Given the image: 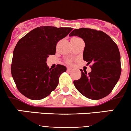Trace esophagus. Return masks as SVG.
Returning a JSON list of instances; mask_svg holds the SVG:
<instances>
[{
  "label": "esophagus",
  "mask_w": 131,
  "mask_h": 131,
  "mask_svg": "<svg viewBox=\"0 0 131 131\" xmlns=\"http://www.w3.org/2000/svg\"><path fill=\"white\" fill-rule=\"evenodd\" d=\"M71 70V68L70 67H67V71H70Z\"/></svg>",
  "instance_id": "obj_1"
}]
</instances>
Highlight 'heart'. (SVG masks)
Wrapping results in <instances>:
<instances>
[{"instance_id":"b5f03b06","label":"heart","mask_w":131,"mask_h":131,"mask_svg":"<svg viewBox=\"0 0 131 131\" xmlns=\"http://www.w3.org/2000/svg\"><path fill=\"white\" fill-rule=\"evenodd\" d=\"M67 62V63H69V64H70V63H72V61H71V60H68Z\"/></svg>"}]
</instances>
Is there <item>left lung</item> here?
Returning a JSON list of instances; mask_svg holds the SVG:
<instances>
[{"instance_id":"obj_1","label":"left lung","mask_w":131,"mask_h":131,"mask_svg":"<svg viewBox=\"0 0 131 131\" xmlns=\"http://www.w3.org/2000/svg\"><path fill=\"white\" fill-rule=\"evenodd\" d=\"M69 36H78L85 42L83 59L92 64L90 73L83 72L80 79L74 80L76 89L92 100L108 96L119 80L121 74V54L118 46L102 31L86 28L75 29Z\"/></svg>"}]
</instances>
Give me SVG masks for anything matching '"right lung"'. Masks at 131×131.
I'll use <instances>...</instances> for the list:
<instances>
[{
  "instance_id": "1",
  "label": "right lung",
  "mask_w": 131,
  "mask_h": 131,
  "mask_svg": "<svg viewBox=\"0 0 131 131\" xmlns=\"http://www.w3.org/2000/svg\"><path fill=\"white\" fill-rule=\"evenodd\" d=\"M72 28L43 26L28 33L17 43L13 51L11 74L18 91L25 97L39 100L47 97L59 83L67 68L58 64L47 67V58L56 53V44Z\"/></svg>"
}]
</instances>
